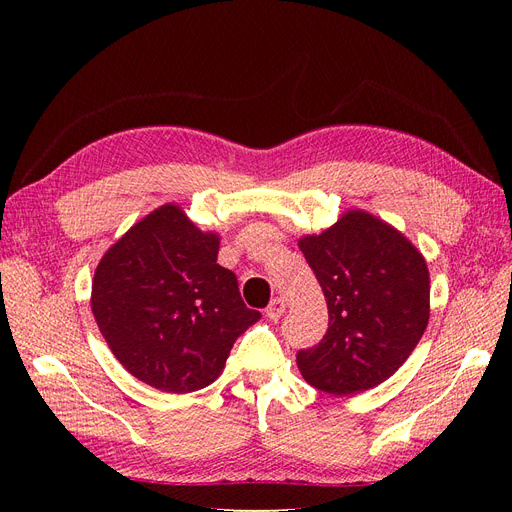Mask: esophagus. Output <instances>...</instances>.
I'll use <instances>...</instances> for the list:
<instances>
[{"instance_id":"esophagus-1","label":"esophagus","mask_w":512,"mask_h":512,"mask_svg":"<svg viewBox=\"0 0 512 512\" xmlns=\"http://www.w3.org/2000/svg\"><path fill=\"white\" fill-rule=\"evenodd\" d=\"M284 309H286V305H284L282 299H273V301L267 305L265 314H267L269 320H280V316H284Z\"/></svg>"}]
</instances>
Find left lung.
<instances>
[{
	"label": "left lung",
	"mask_w": 512,
	"mask_h": 512,
	"mask_svg": "<svg viewBox=\"0 0 512 512\" xmlns=\"http://www.w3.org/2000/svg\"><path fill=\"white\" fill-rule=\"evenodd\" d=\"M301 252L322 286L329 329L297 352L301 376L331 395L374 389L406 363L429 320V271L416 247L365 211H348Z\"/></svg>",
	"instance_id": "1"
}]
</instances>
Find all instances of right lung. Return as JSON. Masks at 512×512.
I'll use <instances>...</instances> for the list:
<instances>
[{
  "label": "right lung",
  "instance_id": "right-lung-1",
  "mask_svg": "<svg viewBox=\"0 0 512 512\" xmlns=\"http://www.w3.org/2000/svg\"><path fill=\"white\" fill-rule=\"evenodd\" d=\"M220 241L175 205L134 224L108 250L91 309L108 348L134 378L166 393L205 389L237 337L260 320L237 275L218 265Z\"/></svg>",
  "mask_w": 512,
  "mask_h": 512
}]
</instances>
